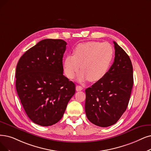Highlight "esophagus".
Returning a JSON list of instances; mask_svg holds the SVG:
<instances>
[{
	"instance_id": "esophagus-1",
	"label": "esophagus",
	"mask_w": 151,
	"mask_h": 151,
	"mask_svg": "<svg viewBox=\"0 0 151 151\" xmlns=\"http://www.w3.org/2000/svg\"><path fill=\"white\" fill-rule=\"evenodd\" d=\"M76 90L77 91H81V90H83V87L80 86H76Z\"/></svg>"
}]
</instances>
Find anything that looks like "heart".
Returning a JSON list of instances; mask_svg holds the SVG:
<instances>
[{
	"label": "heart",
	"instance_id": "b5f03b06",
	"mask_svg": "<svg viewBox=\"0 0 151 151\" xmlns=\"http://www.w3.org/2000/svg\"><path fill=\"white\" fill-rule=\"evenodd\" d=\"M114 55L113 48L109 43L88 41L77 45L73 50V55H68L64 58V73L72 79L79 70L78 75L80 82L89 80L96 82L101 80L109 70Z\"/></svg>",
	"mask_w": 151,
	"mask_h": 151
}]
</instances>
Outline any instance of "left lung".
Returning a JSON list of instances; mask_svg holds the SVG:
<instances>
[{
	"label": "left lung",
	"mask_w": 151,
	"mask_h": 151,
	"mask_svg": "<svg viewBox=\"0 0 151 151\" xmlns=\"http://www.w3.org/2000/svg\"><path fill=\"white\" fill-rule=\"evenodd\" d=\"M114 62L102 79L86 90L85 110L93 124L108 127L115 124L128 107L133 86L131 59L115 41Z\"/></svg>",
	"instance_id": "left-lung-1"
}]
</instances>
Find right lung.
Returning a JSON list of instances; mask_svg holds the SVG:
<instances>
[{
  "instance_id": "1",
  "label": "right lung",
  "mask_w": 151,
  "mask_h": 151,
  "mask_svg": "<svg viewBox=\"0 0 151 151\" xmlns=\"http://www.w3.org/2000/svg\"><path fill=\"white\" fill-rule=\"evenodd\" d=\"M63 40H41L27 51L16 68V90L27 114L42 126L61 119L76 86L63 75Z\"/></svg>"
}]
</instances>
